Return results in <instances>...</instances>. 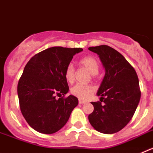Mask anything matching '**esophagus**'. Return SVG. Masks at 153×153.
<instances>
[{
	"mask_svg": "<svg viewBox=\"0 0 153 153\" xmlns=\"http://www.w3.org/2000/svg\"><path fill=\"white\" fill-rule=\"evenodd\" d=\"M86 101H84V100H79V104H84V103H86Z\"/></svg>",
	"mask_w": 153,
	"mask_h": 153,
	"instance_id": "esophagus-1",
	"label": "esophagus"
}]
</instances>
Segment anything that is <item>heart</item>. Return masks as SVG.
<instances>
[{"instance_id":"heart-1","label":"heart","mask_w":153,"mask_h":153,"mask_svg":"<svg viewBox=\"0 0 153 153\" xmlns=\"http://www.w3.org/2000/svg\"><path fill=\"white\" fill-rule=\"evenodd\" d=\"M81 66L84 67L92 75H97L99 71V63L96 58L91 56H84L79 60ZM65 79L70 83H74L75 79V71L72 64H69L65 70ZM73 95L81 100H87L95 92L94 86L91 85L76 84L70 90Z\"/></svg>"}]
</instances>
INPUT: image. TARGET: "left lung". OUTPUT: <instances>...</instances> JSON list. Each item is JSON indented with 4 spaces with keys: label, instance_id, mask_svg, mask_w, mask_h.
I'll use <instances>...</instances> for the list:
<instances>
[{
    "label": "left lung",
    "instance_id": "obj_1",
    "mask_svg": "<svg viewBox=\"0 0 153 153\" xmlns=\"http://www.w3.org/2000/svg\"><path fill=\"white\" fill-rule=\"evenodd\" d=\"M88 49L98 55L105 69L97 93L100 102H91L94 110L89 121L98 132L113 134L123 129L136 112L141 97L138 76L126 58L112 47L100 45Z\"/></svg>",
    "mask_w": 153,
    "mask_h": 153
}]
</instances>
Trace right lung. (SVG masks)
<instances>
[{"label": "right lung", "instance_id": "add662e5", "mask_svg": "<svg viewBox=\"0 0 153 153\" xmlns=\"http://www.w3.org/2000/svg\"><path fill=\"white\" fill-rule=\"evenodd\" d=\"M82 48L53 47L34 55L27 62L17 85L21 113L30 126L52 134L67 123L78 99L69 92L65 70Z\"/></svg>", "mask_w": 153, "mask_h": 153}]
</instances>
